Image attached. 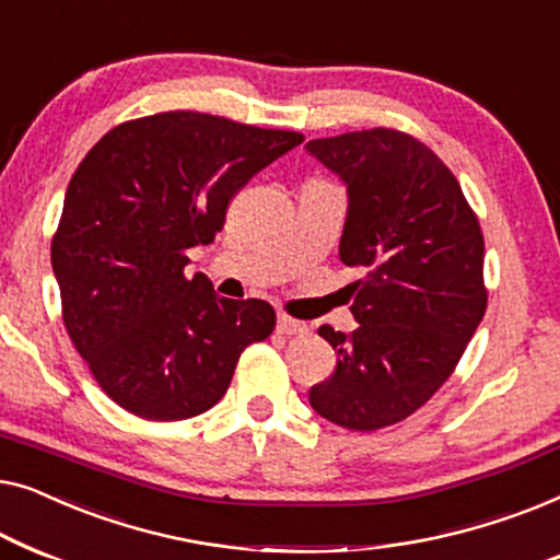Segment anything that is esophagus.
<instances>
[{"label":"esophagus","mask_w":560,"mask_h":560,"mask_svg":"<svg viewBox=\"0 0 560 560\" xmlns=\"http://www.w3.org/2000/svg\"><path fill=\"white\" fill-rule=\"evenodd\" d=\"M277 332L279 335H287V337H294V335H306V332H310V327H306L304 322H296V319L287 317V314H279Z\"/></svg>","instance_id":"34e87169"}]
</instances>
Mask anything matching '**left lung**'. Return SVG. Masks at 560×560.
I'll use <instances>...</instances> for the list:
<instances>
[{"label": "left lung", "mask_w": 560, "mask_h": 560, "mask_svg": "<svg viewBox=\"0 0 560 560\" xmlns=\"http://www.w3.org/2000/svg\"><path fill=\"white\" fill-rule=\"evenodd\" d=\"M306 152L348 185L340 258L365 269L352 283L358 327H319L337 365L310 404L337 427L375 431L434 396L482 322V228L452 170L411 133L377 126L312 139Z\"/></svg>", "instance_id": "1"}]
</instances>
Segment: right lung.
Wrapping results in <instances>:
<instances>
[{"instance_id":"1","label":"right lung","mask_w":560,"mask_h":560,"mask_svg":"<svg viewBox=\"0 0 560 560\" xmlns=\"http://www.w3.org/2000/svg\"><path fill=\"white\" fill-rule=\"evenodd\" d=\"M299 131L164 112L114 126L70 179L52 271L62 322L112 400L149 421H183L225 396L241 352L277 327L261 299H223L187 248L223 231L228 202Z\"/></svg>"}]
</instances>
